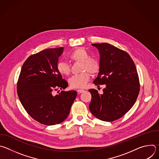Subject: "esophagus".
Masks as SVG:
<instances>
[{
	"label": "esophagus",
	"instance_id": "34e87169",
	"mask_svg": "<svg viewBox=\"0 0 159 159\" xmlns=\"http://www.w3.org/2000/svg\"><path fill=\"white\" fill-rule=\"evenodd\" d=\"M85 91L84 90H83V89H78L77 90V93H78V94H80V93H84Z\"/></svg>",
	"mask_w": 159,
	"mask_h": 159
}]
</instances>
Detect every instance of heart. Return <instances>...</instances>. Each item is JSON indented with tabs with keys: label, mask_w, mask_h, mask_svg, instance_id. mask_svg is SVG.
<instances>
[{
	"label": "heart",
	"mask_w": 159,
	"mask_h": 159,
	"mask_svg": "<svg viewBox=\"0 0 159 159\" xmlns=\"http://www.w3.org/2000/svg\"><path fill=\"white\" fill-rule=\"evenodd\" d=\"M69 58L75 62L81 63V74L74 75L69 79V84L73 88H84L90 79V73L96 74L100 69L99 61L94 58H90L89 53L82 48H77L70 55ZM57 70L61 75L67 76L70 74V67L65 61H60L57 64Z\"/></svg>",
	"instance_id": "obj_1"
}]
</instances>
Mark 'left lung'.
Returning <instances> with one entry per match:
<instances>
[{
  "mask_svg": "<svg viewBox=\"0 0 159 159\" xmlns=\"http://www.w3.org/2000/svg\"><path fill=\"white\" fill-rule=\"evenodd\" d=\"M100 54V69L93 83L105 84L103 94L89 89L92 98L89 109L97 118L104 121H115L133 107L140 92L136 66L126 52L109 43L92 44Z\"/></svg>",
  "mask_w": 159,
  "mask_h": 159,
  "instance_id": "obj_1",
  "label": "left lung"
}]
</instances>
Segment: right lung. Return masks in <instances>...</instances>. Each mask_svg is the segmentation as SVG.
Listing matches in <instances>:
<instances>
[{
	"mask_svg": "<svg viewBox=\"0 0 159 159\" xmlns=\"http://www.w3.org/2000/svg\"><path fill=\"white\" fill-rule=\"evenodd\" d=\"M63 51V47L49 48L30 56L21 68L17 84L22 106L31 118L45 125L63 121L77 96L75 90L54 94L68 86L57 70Z\"/></svg>",
	"mask_w": 159,
	"mask_h": 159,
	"instance_id": "1",
	"label": "right lung"
}]
</instances>
